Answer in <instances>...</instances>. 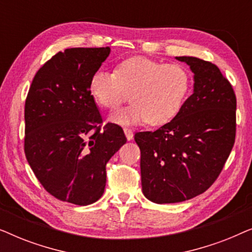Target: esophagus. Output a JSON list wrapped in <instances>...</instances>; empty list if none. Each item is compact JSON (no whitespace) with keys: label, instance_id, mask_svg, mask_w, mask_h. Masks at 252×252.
Here are the masks:
<instances>
[{"label":"esophagus","instance_id":"obj_1","mask_svg":"<svg viewBox=\"0 0 252 252\" xmlns=\"http://www.w3.org/2000/svg\"><path fill=\"white\" fill-rule=\"evenodd\" d=\"M124 132H125V135H126V137H127V140L128 141H130L133 139V132H132V129H129V128H127V127H125V128H124Z\"/></svg>","mask_w":252,"mask_h":252}]
</instances>
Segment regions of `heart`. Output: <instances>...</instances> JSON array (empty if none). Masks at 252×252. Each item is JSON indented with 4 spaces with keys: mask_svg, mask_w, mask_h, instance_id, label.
Wrapping results in <instances>:
<instances>
[{
    "mask_svg": "<svg viewBox=\"0 0 252 252\" xmlns=\"http://www.w3.org/2000/svg\"><path fill=\"white\" fill-rule=\"evenodd\" d=\"M190 89L191 73L185 65L147 57L124 60L116 71L98 68L89 80L93 98L110 111L118 109L132 94L133 104L111 117L120 125L170 123L184 108Z\"/></svg>",
    "mask_w": 252,
    "mask_h": 252,
    "instance_id": "obj_1",
    "label": "heart"
}]
</instances>
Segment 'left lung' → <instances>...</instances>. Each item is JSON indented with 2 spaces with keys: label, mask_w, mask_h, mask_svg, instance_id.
I'll return each mask as SVG.
<instances>
[{
  "label": "left lung",
  "mask_w": 252,
  "mask_h": 252,
  "mask_svg": "<svg viewBox=\"0 0 252 252\" xmlns=\"http://www.w3.org/2000/svg\"><path fill=\"white\" fill-rule=\"evenodd\" d=\"M194 72V93L170 123L134 136L141 151V182L151 202L178 203L211 187L236 135V96L218 66L177 57Z\"/></svg>",
  "instance_id": "left-lung-1"
}]
</instances>
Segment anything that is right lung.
Here are the masks:
<instances>
[{"instance_id": "obj_1", "label": "right lung", "mask_w": 252, "mask_h": 252, "mask_svg": "<svg viewBox=\"0 0 252 252\" xmlns=\"http://www.w3.org/2000/svg\"><path fill=\"white\" fill-rule=\"evenodd\" d=\"M109 47L68 48L47 61L25 101L24 150L34 174L54 197L88 205L104 192L106 163L126 143L122 127L103 119L89 80Z\"/></svg>"}]
</instances>
